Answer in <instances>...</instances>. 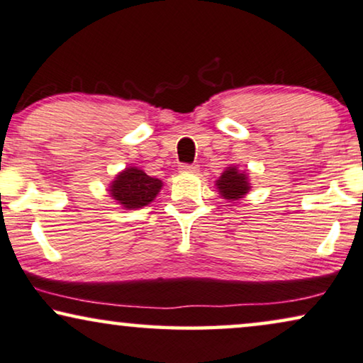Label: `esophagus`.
<instances>
[{"label":"esophagus","instance_id":"34e87169","mask_svg":"<svg viewBox=\"0 0 363 363\" xmlns=\"http://www.w3.org/2000/svg\"><path fill=\"white\" fill-rule=\"evenodd\" d=\"M180 170L185 172V173H195V172L198 170V165H195V163H193V165H188V163H183V165H180Z\"/></svg>","mask_w":363,"mask_h":363}]
</instances>
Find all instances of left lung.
I'll use <instances>...</instances> for the list:
<instances>
[{"mask_svg": "<svg viewBox=\"0 0 363 363\" xmlns=\"http://www.w3.org/2000/svg\"><path fill=\"white\" fill-rule=\"evenodd\" d=\"M216 188L225 200L236 201L250 191V178L245 172L238 170V167H228L221 177L216 180Z\"/></svg>", "mask_w": 363, "mask_h": 363, "instance_id": "obj_1", "label": "left lung"}]
</instances>
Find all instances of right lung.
<instances>
[{"instance_id":"add662e5","label":"right lung","mask_w":363,"mask_h":363,"mask_svg":"<svg viewBox=\"0 0 363 363\" xmlns=\"http://www.w3.org/2000/svg\"><path fill=\"white\" fill-rule=\"evenodd\" d=\"M162 186L163 183L158 178L148 177L137 167H128L118 173L108 186V191L113 200L125 210H138L155 200Z\"/></svg>"}]
</instances>
